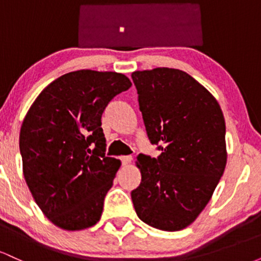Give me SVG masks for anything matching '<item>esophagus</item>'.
<instances>
[{"label":"esophagus","instance_id":"esophagus-1","mask_svg":"<svg viewBox=\"0 0 261 261\" xmlns=\"http://www.w3.org/2000/svg\"><path fill=\"white\" fill-rule=\"evenodd\" d=\"M122 166H128L133 162V155H122L121 157Z\"/></svg>","mask_w":261,"mask_h":261}]
</instances>
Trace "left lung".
I'll return each mask as SVG.
<instances>
[{
	"label": "left lung",
	"mask_w": 261,
	"mask_h": 261,
	"mask_svg": "<svg viewBox=\"0 0 261 261\" xmlns=\"http://www.w3.org/2000/svg\"><path fill=\"white\" fill-rule=\"evenodd\" d=\"M157 158L140 154L141 184L131 193L141 221L174 232L201 214L227 163L226 122L216 98L181 70L157 67L131 74Z\"/></svg>",
	"instance_id": "obj_1"
}]
</instances>
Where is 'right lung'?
<instances>
[{"instance_id":"right-lung-1","label":"right lung","mask_w":261,"mask_h":261,"mask_svg":"<svg viewBox=\"0 0 261 261\" xmlns=\"http://www.w3.org/2000/svg\"><path fill=\"white\" fill-rule=\"evenodd\" d=\"M131 81L118 72L80 70L45 87L22 122L23 175L55 226L81 230L100 220L121 162L106 157L101 114Z\"/></svg>"}]
</instances>
